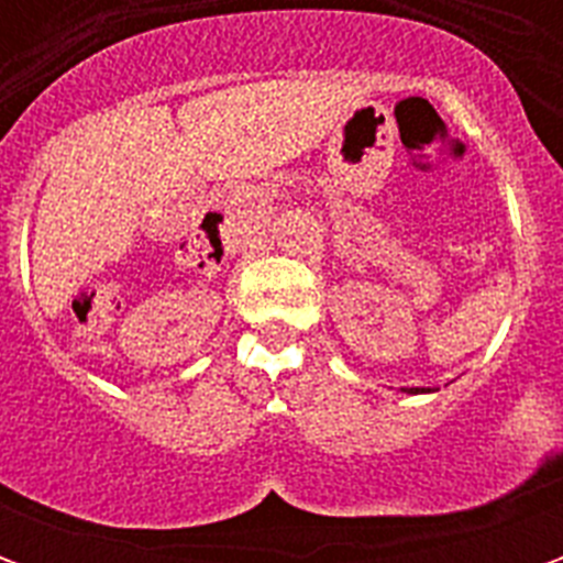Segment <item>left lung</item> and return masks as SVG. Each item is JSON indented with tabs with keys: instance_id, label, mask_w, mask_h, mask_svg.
Returning a JSON list of instances; mask_svg holds the SVG:
<instances>
[{
	"instance_id": "8db88e82",
	"label": "left lung",
	"mask_w": 563,
	"mask_h": 563,
	"mask_svg": "<svg viewBox=\"0 0 563 563\" xmlns=\"http://www.w3.org/2000/svg\"><path fill=\"white\" fill-rule=\"evenodd\" d=\"M404 391H410V395H422V391H431V389H404Z\"/></svg>"
}]
</instances>
